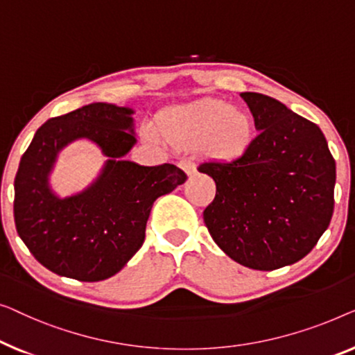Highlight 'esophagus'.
Instances as JSON below:
<instances>
[{
	"label": "esophagus",
	"mask_w": 355,
	"mask_h": 355,
	"mask_svg": "<svg viewBox=\"0 0 355 355\" xmlns=\"http://www.w3.org/2000/svg\"><path fill=\"white\" fill-rule=\"evenodd\" d=\"M178 166H180V168H182L184 173H187V175H194V173H196V166H194V162H193L191 157L182 159Z\"/></svg>",
	"instance_id": "esophagus-1"
}]
</instances>
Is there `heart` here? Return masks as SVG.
I'll use <instances>...</instances> for the list:
<instances>
[{
    "instance_id": "obj_1",
    "label": "heart",
    "mask_w": 355,
    "mask_h": 355,
    "mask_svg": "<svg viewBox=\"0 0 355 355\" xmlns=\"http://www.w3.org/2000/svg\"><path fill=\"white\" fill-rule=\"evenodd\" d=\"M159 128L167 141L183 148L199 144L206 156L220 161L241 156L254 133L249 114L220 99H201L167 112Z\"/></svg>"
}]
</instances>
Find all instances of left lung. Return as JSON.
I'll return each mask as SVG.
<instances>
[{"label": "left lung", "instance_id": "1", "mask_svg": "<svg viewBox=\"0 0 355 355\" xmlns=\"http://www.w3.org/2000/svg\"><path fill=\"white\" fill-rule=\"evenodd\" d=\"M241 98L259 135L241 156L198 167L217 184L204 223L234 262L275 270L306 257L328 228L336 162L315 123L266 94Z\"/></svg>", "mask_w": 355, "mask_h": 355}]
</instances>
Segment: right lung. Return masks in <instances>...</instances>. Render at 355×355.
Listing matches in <instances>:
<instances>
[{"instance_id":"right-lung-1","label":"right lung","mask_w":355,"mask_h":355,"mask_svg":"<svg viewBox=\"0 0 355 355\" xmlns=\"http://www.w3.org/2000/svg\"><path fill=\"white\" fill-rule=\"evenodd\" d=\"M133 112L92 103L44 122L24 153L14 180V222L48 270L78 282L116 275L143 246L154 201L187 182L173 164L146 167L123 159L137 143ZM77 139L96 144L108 161L87 189L61 198L49 175L58 153Z\"/></svg>"}]
</instances>
